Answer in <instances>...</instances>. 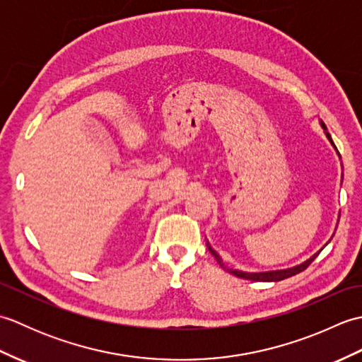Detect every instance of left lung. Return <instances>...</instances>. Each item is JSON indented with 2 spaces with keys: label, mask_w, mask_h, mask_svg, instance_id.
I'll return each instance as SVG.
<instances>
[{
  "label": "left lung",
  "mask_w": 362,
  "mask_h": 362,
  "mask_svg": "<svg viewBox=\"0 0 362 362\" xmlns=\"http://www.w3.org/2000/svg\"><path fill=\"white\" fill-rule=\"evenodd\" d=\"M320 122V126H322V129L325 130V135H327V138L329 140V143L333 144V148L336 149V146H334V143H333V140H332V135L328 134V130H327V126L324 124V122H322V119L319 121ZM337 151V149H336ZM337 224H339V221H337ZM337 227V226H336ZM334 232H336V228H334ZM333 236H334V233L332 235V238H329V240L324 244V247L325 245H328V243L333 240ZM206 247H209V250L211 252V255L216 258V261L219 263V266L222 267V269H226L227 272H230V274H233V275H236V276H240V279H244V280H252V281H280V280H284V279H289V276H292V275H296V274H298V272H302V271H305L306 267H308L314 259H316V257L319 255V253L324 250V247H320L316 253H314V255H311L308 259H305V261H302V263L300 264H296V266H292V267H286V269H275V271H263V272H245V271H240V269H232V267H227L226 264H224V261H222V258H221V255L219 253L214 250L211 245H210V243L206 241Z\"/></svg>",
  "instance_id": "8db88e82"
}]
</instances>
